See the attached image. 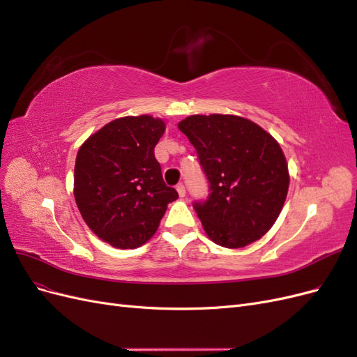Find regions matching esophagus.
I'll list each match as a JSON object with an SVG mask.
<instances>
[{"mask_svg": "<svg viewBox=\"0 0 357 357\" xmlns=\"http://www.w3.org/2000/svg\"><path fill=\"white\" fill-rule=\"evenodd\" d=\"M177 192H178L180 198H185V197H186V188H185V185H183V183H180V185H177Z\"/></svg>", "mask_w": 357, "mask_h": 357, "instance_id": "34e87169", "label": "esophagus"}]
</instances>
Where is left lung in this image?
<instances>
[{"label":"left lung","mask_w":357,"mask_h":357,"mask_svg":"<svg viewBox=\"0 0 357 357\" xmlns=\"http://www.w3.org/2000/svg\"><path fill=\"white\" fill-rule=\"evenodd\" d=\"M178 129L195 147L210 183L208 198L193 202L205 234L226 248L262 238L287 197L280 144L255 122L232 114L189 116Z\"/></svg>","instance_id":"left-lung-1"}]
</instances>
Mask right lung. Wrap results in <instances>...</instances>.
Listing matches in <instances>:
<instances>
[{"label": "right lung", "mask_w": 357, "mask_h": 357, "mask_svg": "<svg viewBox=\"0 0 357 357\" xmlns=\"http://www.w3.org/2000/svg\"><path fill=\"white\" fill-rule=\"evenodd\" d=\"M165 122L126 116L102 126L79 149L74 198L86 225L116 248H137L152 238L167 205L178 198L165 185L155 146Z\"/></svg>", "instance_id": "obj_1"}]
</instances>
